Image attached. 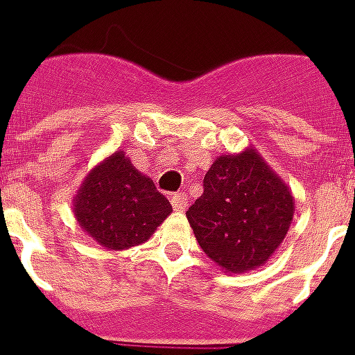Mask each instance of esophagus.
<instances>
[{"label": "esophagus", "mask_w": 355, "mask_h": 355, "mask_svg": "<svg viewBox=\"0 0 355 355\" xmlns=\"http://www.w3.org/2000/svg\"><path fill=\"white\" fill-rule=\"evenodd\" d=\"M171 205L175 211H183V209L187 208V196L181 192L174 193V196H171Z\"/></svg>", "instance_id": "34e87169"}]
</instances>
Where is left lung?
I'll return each instance as SVG.
<instances>
[{"instance_id": "left-lung-1", "label": "left lung", "mask_w": 355, "mask_h": 355, "mask_svg": "<svg viewBox=\"0 0 355 355\" xmlns=\"http://www.w3.org/2000/svg\"><path fill=\"white\" fill-rule=\"evenodd\" d=\"M295 213L290 187L256 147L216 156L205 193L187 211L196 240L227 274L265 265L286 238Z\"/></svg>"}]
</instances>
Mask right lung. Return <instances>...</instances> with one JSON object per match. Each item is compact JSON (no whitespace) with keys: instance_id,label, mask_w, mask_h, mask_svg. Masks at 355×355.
<instances>
[{"instance_id":"obj_1","label":"right lung","mask_w":355,"mask_h":355,"mask_svg":"<svg viewBox=\"0 0 355 355\" xmlns=\"http://www.w3.org/2000/svg\"><path fill=\"white\" fill-rule=\"evenodd\" d=\"M72 211L83 233L99 245L126 250L149 240L172 206L119 149L85 175Z\"/></svg>"}]
</instances>
